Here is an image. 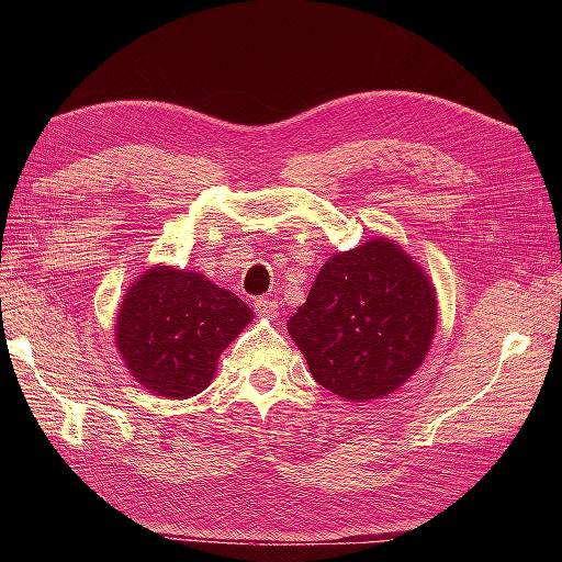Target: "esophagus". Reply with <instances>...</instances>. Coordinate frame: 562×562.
I'll list each match as a JSON object with an SVG mask.
<instances>
[{
	"instance_id": "esophagus-1",
	"label": "esophagus",
	"mask_w": 562,
	"mask_h": 562,
	"mask_svg": "<svg viewBox=\"0 0 562 562\" xmlns=\"http://www.w3.org/2000/svg\"><path fill=\"white\" fill-rule=\"evenodd\" d=\"M252 310L258 316H265V318H274L279 314V304L277 300H269V297H258L252 302Z\"/></svg>"
}]
</instances>
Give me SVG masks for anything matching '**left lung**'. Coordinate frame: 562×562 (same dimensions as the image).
Instances as JSON below:
<instances>
[{"mask_svg":"<svg viewBox=\"0 0 562 562\" xmlns=\"http://www.w3.org/2000/svg\"><path fill=\"white\" fill-rule=\"evenodd\" d=\"M436 314L424 271L396 244L375 239L323 265L288 333L321 386L363 403L396 391L419 368Z\"/></svg>","mask_w":562,"mask_h":562,"instance_id":"8db88e82","label":"left lung"}]
</instances>
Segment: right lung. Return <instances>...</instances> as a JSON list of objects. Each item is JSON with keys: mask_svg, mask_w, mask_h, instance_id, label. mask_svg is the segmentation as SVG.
Instances as JSON below:
<instances>
[{"mask_svg": "<svg viewBox=\"0 0 562 562\" xmlns=\"http://www.w3.org/2000/svg\"><path fill=\"white\" fill-rule=\"evenodd\" d=\"M250 321L248 304L206 277L155 267L124 297L116 347L143 386L190 398L211 384L220 353Z\"/></svg>", "mask_w": 562, "mask_h": 562, "instance_id": "obj_1", "label": "right lung"}]
</instances>
